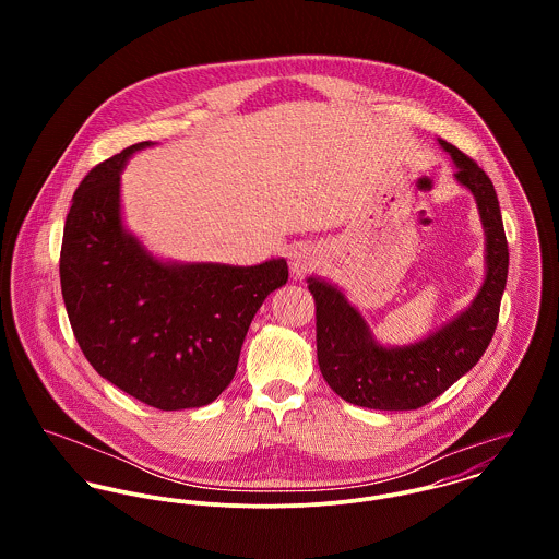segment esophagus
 <instances>
[{"instance_id":"esophagus-1","label":"esophagus","mask_w":559,"mask_h":559,"mask_svg":"<svg viewBox=\"0 0 559 559\" xmlns=\"http://www.w3.org/2000/svg\"><path fill=\"white\" fill-rule=\"evenodd\" d=\"M320 260H322L320 249H317L314 245H301L290 253V269L295 275L301 277V275L314 271L319 266Z\"/></svg>"}]
</instances>
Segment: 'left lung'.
Returning <instances> with one entry per match:
<instances>
[{"mask_svg": "<svg viewBox=\"0 0 559 559\" xmlns=\"http://www.w3.org/2000/svg\"><path fill=\"white\" fill-rule=\"evenodd\" d=\"M456 180L478 202L486 233V280L472 308L421 342L385 348L374 342L366 320L344 295L314 277L310 293L317 301V350L326 385L340 399L379 411H411L441 396L467 374L492 340L501 295L508 277V240L499 200L486 171L445 140Z\"/></svg>", "mask_w": 559, "mask_h": 559, "instance_id": "left-lung-1", "label": "left lung"}]
</instances>
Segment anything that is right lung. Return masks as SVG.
Here are the masks:
<instances>
[{"label": "right lung", "instance_id": "right-lung-1", "mask_svg": "<svg viewBox=\"0 0 559 559\" xmlns=\"http://www.w3.org/2000/svg\"><path fill=\"white\" fill-rule=\"evenodd\" d=\"M140 142L81 180L60 251L62 297L92 368L148 406H204L233 381L264 299L288 282L284 258L255 266L167 264L120 219V169Z\"/></svg>", "mask_w": 559, "mask_h": 559}]
</instances>
